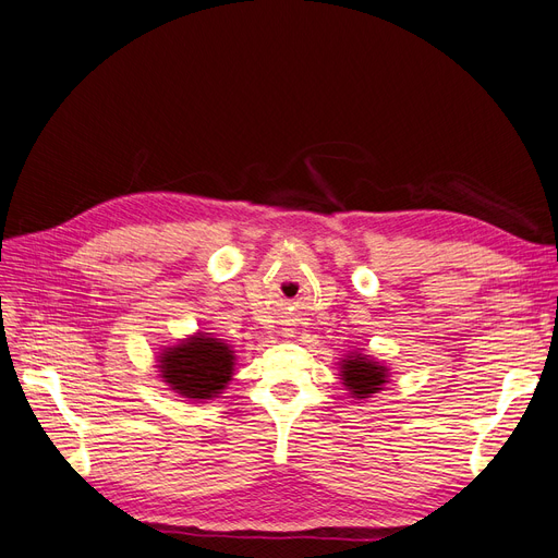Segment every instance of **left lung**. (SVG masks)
Instances as JSON below:
<instances>
[{"label": "left lung", "mask_w": 558, "mask_h": 558, "mask_svg": "<svg viewBox=\"0 0 558 558\" xmlns=\"http://www.w3.org/2000/svg\"><path fill=\"white\" fill-rule=\"evenodd\" d=\"M340 379L356 400H365L373 392H379L388 381V367L365 354L352 352L340 361Z\"/></svg>", "instance_id": "1"}]
</instances>
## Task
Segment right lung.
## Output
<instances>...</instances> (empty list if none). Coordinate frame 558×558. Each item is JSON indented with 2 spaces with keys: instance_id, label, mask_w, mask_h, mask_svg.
<instances>
[{
  "instance_id": "right-lung-1",
  "label": "right lung",
  "mask_w": 558,
  "mask_h": 558,
  "mask_svg": "<svg viewBox=\"0 0 558 558\" xmlns=\"http://www.w3.org/2000/svg\"><path fill=\"white\" fill-rule=\"evenodd\" d=\"M233 350L220 338L195 333L158 356L161 379L181 397L204 402L218 397L233 377Z\"/></svg>"
}]
</instances>
